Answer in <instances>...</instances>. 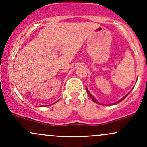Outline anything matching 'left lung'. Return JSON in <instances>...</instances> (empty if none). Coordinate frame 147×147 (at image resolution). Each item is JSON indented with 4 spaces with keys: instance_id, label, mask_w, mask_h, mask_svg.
<instances>
[{
    "instance_id": "obj_1",
    "label": "left lung",
    "mask_w": 147,
    "mask_h": 147,
    "mask_svg": "<svg viewBox=\"0 0 147 147\" xmlns=\"http://www.w3.org/2000/svg\"><path fill=\"white\" fill-rule=\"evenodd\" d=\"M86 92H87L88 95L89 96H90V97H91V99H92V101H93V102H94L97 103V104H100V103H99L98 102H97V100H96V99H95V97H93V96H92V95H91V94L90 93V92H89V91H88V89H87V88H86ZM129 93H130V92H129V93H128V94H127V95H126L125 96H124V97H123V98H122V99H120V100H119V101H118V102H117V103H119V102H122V101L123 100V99H125V98H126V97H127V96L129 95ZM115 104H116V103H115Z\"/></svg>"
}]
</instances>
